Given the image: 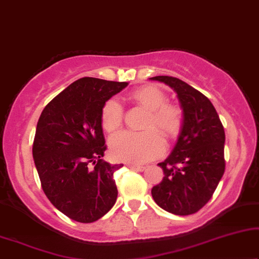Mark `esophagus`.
Returning a JSON list of instances; mask_svg holds the SVG:
<instances>
[{"mask_svg":"<svg viewBox=\"0 0 259 259\" xmlns=\"http://www.w3.org/2000/svg\"><path fill=\"white\" fill-rule=\"evenodd\" d=\"M127 167H129L130 169L136 170V171H143L144 169H146V167H144V165H139V164H127Z\"/></svg>","mask_w":259,"mask_h":259,"instance_id":"34e87169","label":"esophagus"}]
</instances>
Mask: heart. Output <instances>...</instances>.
<instances>
[{
    "instance_id": "heart-1",
    "label": "heart",
    "mask_w": 259,
    "mask_h": 259,
    "mask_svg": "<svg viewBox=\"0 0 259 259\" xmlns=\"http://www.w3.org/2000/svg\"><path fill=\"white\" fill-rule=\"evenodd\" d=\"M129 98L147 110L143 132H124L110 141V153L117 161L143 163L163 153L164 139L170 140L180 133L184 124V111L180 106L167 102V96L156 86L143 85L134 90ZM124 111L116 99L110 98L103 104L101 120L109 134L118 132L123 124Z\"/></svg>"
}]
</instances>
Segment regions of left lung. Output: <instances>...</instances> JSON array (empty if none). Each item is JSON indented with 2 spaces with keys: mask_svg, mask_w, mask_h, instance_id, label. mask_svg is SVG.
Instances as JSON below:
<instances>
[{
  "mask_svg": "<svg viewBox=\"0 0 259 259\" xmlns=\"http://www.w3.org/2000/svg\"><path fill=\"white\" fill-rule=\"evenodd\" d=\"M169 85L184 110V124L173 151L158 165L164 177L151 195L164 211L196 213L209 201L225 171V132L211 101L187 82L169 75L150 78Z\"/></svg>",
  "mask_w": 259,
  "mask_h": 259,
  "instance_id": "left-lung-1",
  "label": "left lung"
}]
</instances>
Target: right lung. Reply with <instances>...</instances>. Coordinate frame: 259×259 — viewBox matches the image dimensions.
Listing matches in <instances>:
<instances>
[{"label": "right lung", "instance_id": "1", "mask_svg": "<svg viewBox=\"0 0 259 259\" xmlns=\"http://www.w3.org/2000/svg\"><path fill=\"white\" fill-rule=\"evenodd\" d=\"M125 81L84 77L67 86L41 112L33 157L41 187L55 208L79 223H94L115 205L101 111L103 104L126 88Z\"/></svg>", "mask_w": 259, "mask_h": 259}]
</instances>
